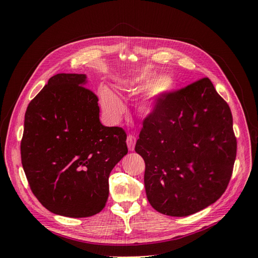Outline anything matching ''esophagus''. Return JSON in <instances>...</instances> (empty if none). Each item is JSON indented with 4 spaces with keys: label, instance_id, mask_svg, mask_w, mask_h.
Instances as JSON below:
<instances>
[{
    "label": "esophagus",
    "instance_id": "34e87169",
    "mask_svg": "<svg viewBox=\"0 0 258 258\" xmlns=\"http://www.w3.org/2000/svg\"><path fill=\"white\" fill-rule=\"evenodd\" d=\"M136 142H137V138L135 136H131L129 135L127 137V145H128V148L129 151H134L135 150V146H136Z\"/></svg>",
    "mask_w": 258,
    "mask_h": 258
}]
</instances>
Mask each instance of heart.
Instances as JSON below:
<instances>
[{
  "label": "heart",
  "instance_id": "1",
  "mask_svg": "<svg viewBox=\"0 0 258 258\" xmlns=\"http://www.w3.org/2000/svg\"><path fill=\"white\" fill-rule=\"evenodd\" d=\"M147 87V91L138 103V110L144 115L154 113L161 100L173 89L174 80L169 74H163L155 79L154 73L147 72L135 77V79L122 81L118 86L119 90L128 96L138 95ZM100 97L105 113L112 119L119 118L124 112V106L121 101L106 88H101Z\"/></svg>",
  "mask_w": 258,
  "mask_h": 258
}]
</instances>
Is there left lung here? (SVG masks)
I'll return each mask as SVG.
<instances>
[{
	"label": "left lung",
	"instance_id": "left-lung-1",
	"mask_svg": "<svg viewBox=\"0 0 258 258\" xmlns=\"http://www.w3.org/2000/svg\"><path fill=\"white\" fill-rule=\"evenodd\" d=\"M135 150L145 161L151 206L169 216L197 213L221 198L232 174L229 105L208 77L171 91L145 117Z\"/></svg>",
	"mask_w": 258,
	"mask_h": 258
}]
</instances>
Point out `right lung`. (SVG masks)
Masks as SVG:
<instances>
[{
	"label": "right lung",
	"instance_id": "obj_1",
	"mask_svg": "<svg viewBox=\"0 0 258 258\" xmlns=\"http://www.w3.org/2000/svg\"><path fill=\"white\" fill-rule=\"evenodd\" d=\"M85 74L50 77L29 103L21 163L37 200L67 217L92 216L105 207L108 176L128 153L120 127L100 121L98 97Z\"/></svg>",
	"mask_w": 258,
	"mask_h": 258
}]
</instances>
